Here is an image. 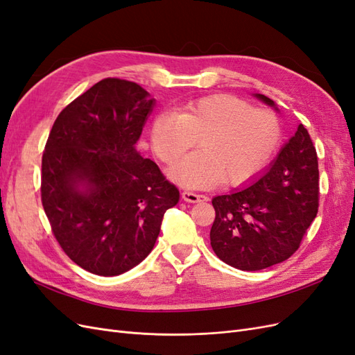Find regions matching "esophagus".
Instances as JSON below:
<instances>
[{"mask_svg":"<svg viewBox=\"0 0 355 355\" xmlns=\"http://www.w3.org/2000/svg\"><path fill=\"white\" fill-rule=\"evenodd\" d=\"M182 198L188 202H198V201H207L209 197L204 196V194H197V192H192V191H184L182 192Z\"/></svg>","mask_w":355,"mask_h":355,"instance_id":"obj_1","label":"esophagus"}]
</instances>
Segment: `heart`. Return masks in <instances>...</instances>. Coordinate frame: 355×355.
<instances>
[{
    "mask_svg": "<svg viewBox=\"0 0 355 355\" xmlns=\"http://www.w3.org/2000/svg\"><path fill=\"white\" fill-rule=\"evenodd\" d=\"M284 137V124L271 110L237 96L218 93L188 102L178 114L159 112L151 125V144L163 163H173L197 141L200 151L171 167L179 184L210 188L225 180L241 187L271 164Z\"/></svg>",
    "mask_w": 355,
    "mask_h": 355,
    "instance_id": "obj_1",
    "label": "heart"
}]
</instances>
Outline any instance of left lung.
<instances>
[{
	"label": "left lung",
	"mask_w": 355,
	"mask_h": 355,
	"mask_svg": "<svg viewBox=\"0 0 355 355\" xmlns=\"http://www.w3.org/2000/svg\"><path fill=\"white\" fill-rule=\"evenodd\" d=\"M256 96L274 106L266 96ZM318 180L315 146L299 124L259 180L211 200L216 211L210 230L213 252L241 271H259L288 259L317 216Z\"/></svg>",
	"instance_id": "left-lung-1"
}]
</instances>
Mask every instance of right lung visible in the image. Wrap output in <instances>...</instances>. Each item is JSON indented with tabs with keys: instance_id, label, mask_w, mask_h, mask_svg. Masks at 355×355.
Here are the masks:
<instances>
[{
	"instance_id": "1",
	"label": "right lung",
	"mask_w": 355,
	"mask_h": 355,
	"mask_svg": "<svg viewBox=\"0 0 355 355\" xmlns=\"http://www.w3.org/2000/svg\"><path fill=\"white\" fill-rule=\"evenodd\" d=\"M154 99L141 85L105 78L63 110L41 163V202L72 262L96 275H120L151 253L179 189L137 154Z\"/></svg>"
}]
</instances>
